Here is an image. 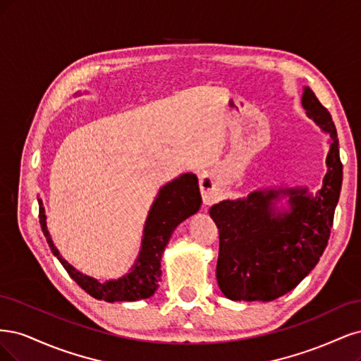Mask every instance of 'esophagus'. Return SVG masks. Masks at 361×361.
<instances>
[{"mask_svg": "<svg viewBox=\"0 0 361 361\" xmlns=\"http://www.w3.org/2000/svg\"><path fill=\"white\" fill-rule=\"evenodd\" d=\"M204 183V181H202ZM201 192H202V195H204V202L207 204V205H210L212 202H213V189L212 188H205L204 184H201Z\"/></svg>", "mask_w": 361, "mask_h": 361, "instance_id": "34e87169", "label": "esophagus"}]
</instances>
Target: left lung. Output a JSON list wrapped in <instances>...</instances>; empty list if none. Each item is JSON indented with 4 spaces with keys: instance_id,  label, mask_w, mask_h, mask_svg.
I'll return each instance as SVG.
<instances>
[{
    "instance_id": "8db88e82",
    "label": "left lung",
    "mask_w": 361,
    "mask_h": 361,
    "mask_svg": "<svg viewBox=\"0 0 361 361\" xmlns=\"http://www.w3.org/2000/svg\"><path fill=\"white\" fill-rule=\"evenodd\" d=\"M307 117L330 135L329 171L315 196L306 188L255 190L244 200L210 208L219 229L216 277L229 300L271 301L294 289L313 270L327 247L342 188L339 139L331 115L305 87ZM290 196V212L276 215L272 200Z\"/></svg>"
}]
</instances>
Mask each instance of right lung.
I'll use <instances>...</instances> for the list:
<instances>
[{"mask_svg": "<svg viewBox=\"0 0 361 361\" xmlns=\"http://www.w3.org/2000/svg\"><path fill=\"white\" fill-rule=\"evenodd\" d=\"M201 193L195 173H183L160 189L153 205L149 208L144 226L141 252L132 267L130 273L117 281L99 282L97 279L85 276L68 264L55 247L46 226V216L42 200H39V219L43 234L52 253L63 264L66 271L85 293L97 300L136 301L149 298L156 293L160 281V259L172 232L189 216L195 214L201 207Z\"/></svg>", "mask_w": 361, "mask_h": 361, "instance_id": "1", "label": "right lung"}]
</instances>
